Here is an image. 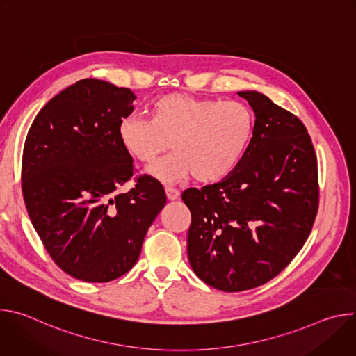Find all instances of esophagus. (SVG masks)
<instances>
[{"instance_id": "34e87169", "label": "esophagus", "mask_w": 356, "mask_h": 356, "mask_svg": "<svg viewBox=\"0 0 356 356\" xmlns=\"http://www.w3.org/2000/svg\"><path fill=\"white\" fill-rule=\"evenodd\" d=\"M165 190H166V195H168L169 200H176V198L180 197V191L175 187H166Z\"/></svg>"}]
</instances>
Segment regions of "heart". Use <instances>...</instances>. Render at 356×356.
Listing matches in <instances>:
<instances>
[{"label": "heart", "mask_w": 356, "mask_h": 356, "mask_svg": "<svg viewBox=\"0 0 356 356\" xmlns=\"http://www.w3.org/2000/svg\"><path fill=\"white\" fill-rule=\"evenodd\" d=\"M253 128L255 117L241 101L166 94L154 101L150 118H122L118 138L128 154L145 165L155 162L172 143L175 154L150 168L165 181L191 173L195 180L210 183L239 165Z\"/></svg>", "instance_id": "heart-1"}]
</instances>
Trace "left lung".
Returning <instances> with one entry per match:
<instances>
[{
  "label": "left lung",
  "mask_w": 356,
  "mask_h": 356,
  "mask_svg": "<svg viewBox=\"0 0 356 356\" xmlns=\"http://www.w3.org/2000/svg\"><path fill=\"white\" fill-rule=\"evenodd\" d=\"M255 111L252 140L224 180L187 188V255L194 273L222 291L276 277L307 241L320 201L307 128L258 91H239Z\"/></svg>",
  "instance_id": "left-lung-1"
}]
</instances>
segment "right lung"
<instances>
[{
  "label": "right lung",
  "mask_w": 356,
  "mask_h": 356,
  "mask_svg": "<svg viewBox=\"0 0 356 356\" xmlns=\"http://www.w3.org/2000/svg\"><path fill=\"white\" fill-rule=\"evenodd\" d=\"M135 98L129 88L83 79L49 101L25 139L21 186L28 216L50 258L83 282L125 275L166 204L156 179L134 177L132 156L118 138ZM129 179L134 186L121 193Z\"/></svg>",
  "instance_id": "1"
}]
</instances>
